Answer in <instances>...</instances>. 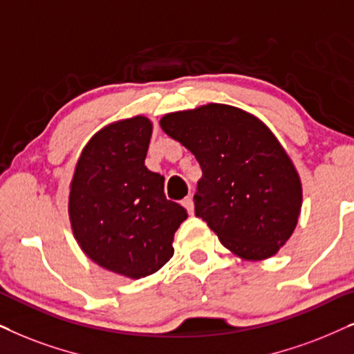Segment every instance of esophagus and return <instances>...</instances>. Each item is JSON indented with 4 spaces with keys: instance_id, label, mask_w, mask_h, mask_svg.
Returning <instances> with one entry per match:
<instances>
[{
    "instance_id": "34e87169",
    "label": "esophagus",
    "mask_w": 354,
    "mask_h": 354,
    "mask_svg": "<svg viewBox=\"0 0 354 354\" xmlns=\"http://www.w3.org/2000/svg\"><path fill=\"white\" fill-rule=\"evenodd\" d=\"M183 207H185L191 215L194 214V199H192V196L185 197V201H183Z\"/></svg>"
}]
</instances>
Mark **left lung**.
Segmentation results:
<instances>
[{"label": "left lung", "instance_id": "left-lung-1", "mask_svg": "<svg viewBox=\"0 0 354 354\" xmlns=\"http://www.w3.org/2000/svg\"><path fill=\"white\" fill-rule=\"evenodd\" d=\"M160 126L199 162L196 215L220 243L246 261L275 256L298 225L303 187L272 131L223 103L168 113Z\"/></svg>", "mask_w": 354, "mask_h": 354}]
</instances>
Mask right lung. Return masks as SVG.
I'll use <instances>...</instances> for the list:
<instances>
[{
	"mask_svg": "<svg viewBox=\"0 0 354 354\" xmlns=\"http://www.w3.org/2000/svg\"><path fill=\"white\" fill-rule=\"evenodd\" d=\"M152 121L120 120L92 136L75 163L68 214L88 259L128 279H144L173 257L187 212L163 192L165 178L145 167Z\"/></svg>",
	"mask_w": 354,
	"mask_h": 354,
	"instance_id": "1",
	"label": "right lung"
}]
</instances>
